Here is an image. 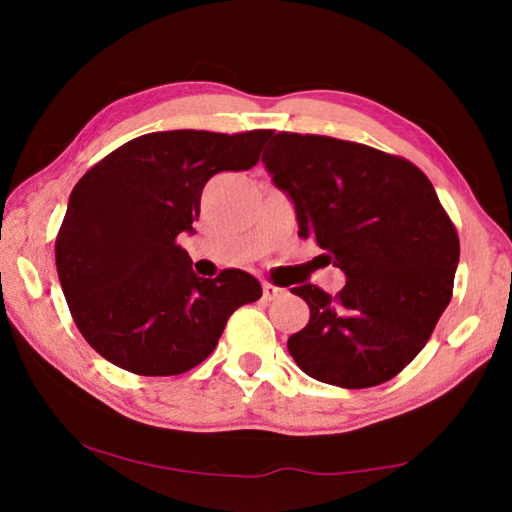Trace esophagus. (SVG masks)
Segmentation results:
<instances>
[{"instance_id": "1", "label": "esophagus", "mask_w": 512, "mask_h": 512, "mask_svg": "<svg viewBox=\"0 0 512 512\" xmlns=\"http://www.w3.org/2000/svg\"><path fill=\"white\" fill-rule=\"evenodd\" d=\"M284 296V289L282 287H275V284H264V300H277Z\"/></svg>"}]
</instances>
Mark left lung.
Here are the masks:
<instances>
[{
    "label": "left lung",
    "instance_id": "1",
    "mask_svg": "<svg viewBox=\"0 0 512 512\" xmlns=\"http://www.w3.org/2000/svg\"><path fill=\"white\" fill-rule=\"evenodd\" d=\"M262 162L345 287H293L309 323L287 348L323 384L370 388L418 357L452 300L458 235L429 178L409 160L325 135L277 133Z\"/></svg>",
    "mask_w": 512,
    "mask_h": 512
}]
</instances>
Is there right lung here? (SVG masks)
Here are the masks:
<instances>
[{
    "mask_svg": "<svg viewBox=\"0 0 512 512\" xmlns=\"http://www.w3.org/2000/svg\"><path fill=\"white\" fill-rule=\"evenodd\" d=\"M271 131L149 133L119 146L69 194L56 268L83 339L135 375H183L210 357L230 314L262 298L239 268L198 277L192 235L207 180L259 162Z\"/></svg>",
    "mask_w": 512,
    "mask_h": 512,
    "instance_id": "obj_1",
    "label": "right lung"
}]
</instances>
